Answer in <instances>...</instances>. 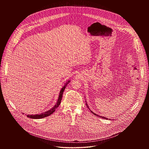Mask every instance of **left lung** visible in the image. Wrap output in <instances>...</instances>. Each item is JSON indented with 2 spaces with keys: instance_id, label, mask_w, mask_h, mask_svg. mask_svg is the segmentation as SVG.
<instances>
[{
  "instance_id": "obj_1",
  "label": "left lung",
  "mask_w": 149,
  "mask_h": 149,
  "mask_svg": "<svg viewBox=\"0 0 149 149\" xmlns=\"http://www.w3.org/2000/svg\"><path fill=\"white\" fill-rule=\"evenodd\" d=\"M86 106H87V107L89 109V106H88V104L86 103ZM91 111V112L92 113L94 114V115H95V116H98V117H100V118H103V119H106V120H108V118H106V117H103V116H98V114H96L95 113H94V112H93L92 111H91V110H90ZM109 120H110V119H109Z\"/></svg>"
}]
</instances>
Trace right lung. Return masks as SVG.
Here are the masks:
<instances>
[{"instance_id":"add662e5","label":"right lung","mask_w":149,"mask_h":149,"mask_svg":"<svg viewBox=\"0 0 149 149\" xmlns=\"http://www.w3.org/2000/svg\"><path fill=\"white\" fill-rule=\"evenodd\" d=\"M70 80H68V81H66L65 84L63 86V88H61V91L60 92V93H59L58 98V99L57 100L56 103L55 104V105L52 108H51L50 110H49V111H46L45 112L41 113V114H31V115L27 114L26 116H27V117H29L30 118H32V119H41V118H43L46 117L47 116H49L51 114L53 113L55 111L56 108H57V107L59 106V105L60 104L61 101V99H62V97H63V92H64V90H65L66 86L70 83Z\"/></svg>"}]
</instances>
